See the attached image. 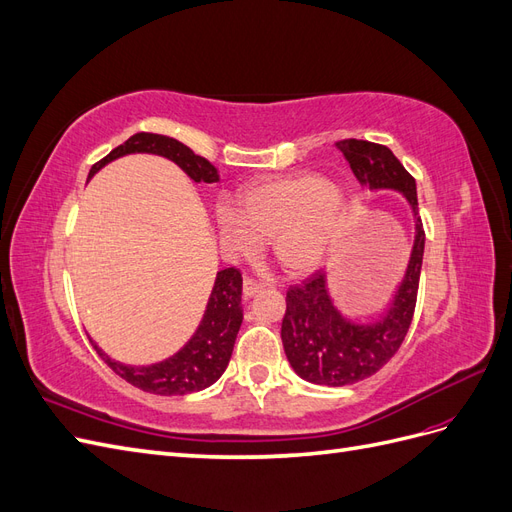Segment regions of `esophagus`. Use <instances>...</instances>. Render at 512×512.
Returning a JSON list of instances; mask_svg holds the SVG:
<instances>
[{
  "label": "esophagus",
  "mask_w": 512,
  "mask_h": 512,
  "mask_svg": "<svg viewBox=\"0 0 512 512\" xmlns=\"http://www.w3.org/2000/svg\"><path fill=\"white\" fill-rule=\"evenodd\" d=\"M262 286H265V284L254 280V277H245V280H243V294H245L247 299H250V297H254V294H256Z\"/></svg>",
  "instance_id": "esophagus-1"
}]
</instances>
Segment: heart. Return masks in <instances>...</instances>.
Masks as SVG:
<instances>
[{
	"label": "heart",
	"instance_id": "b5f03b06",
	"mask_svg": "<svg viewBox=\"0 0 512 512\" xmlns=\"http://www.w3.org/2000/svg\"><path fill=\"white\" fill-rule=\"evenodd\" d=\"M346 196L339 185L316 173H297L260 181L241 196V209H218L224 243L235 252H252L260 239L290 273L318 269L329 258L346 226Z\"/></svg>",
	"mask_w": 512,
	"mask_h": 512
}]
</instances>
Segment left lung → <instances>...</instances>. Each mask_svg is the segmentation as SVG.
I'll use <instances>...</instances> for the list:
<instances>
[{
	"instance_id": "left-lung-1",
	"label": "left lung",
	"mask_w": 512,
	"mask_h": 512,
	"mask_svg": "<svg viewBox=\"0 0 512 512\" xmlns=\"http://www.w3.org/2000/svg\"><path fill=\"white\" fill-rule=\"evenodd\" d=\"M354 177L371 190H397L408 198L416 218V239L410 265L395 301L376 324H356L333 307L324 271L286 292L282 344L292 369L314 384L346 386L374 376L404 344L412 324L418 280H421L425 230L418 218L416 183L389 147L346 138L337 141Z\"/></svg>"
}]
</instances>
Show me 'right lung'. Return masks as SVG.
I'll use <instances>...</instances> for the list:
<instances>
[{"label":"right lung","mask_w":512,"mask_h":512,"mask_svg":"<svg viewBox=\"0 0 512 512\" xmlns=\"http://www.w3.org/2000/svg\"><path fill=\"white\" fill-rule=\"evenodd\" d=\"M126 153H158V156L173 160L196 183L220 181L218 168L209 160H205L203 156H196L190 147H185L183 143L175 141V138L153 132H138L130 136L126 143L115 147L106 158L91 166L89 177H94L104 164L126 156ZM241 290L243 277L239 269L228 267L220 271L218 277H215V286L200 327L196 329L188 344H185L175 356H170V359L162 363L149 367H130L111 361L98 346L94 348L102 356V361L111 367L119 378L130 382L136 389H141L145 393L170 397L203 391L224 374L232 348H235V339L243 320Z\"/></svg>","instance_id":"obj_1"}]
</instances>
